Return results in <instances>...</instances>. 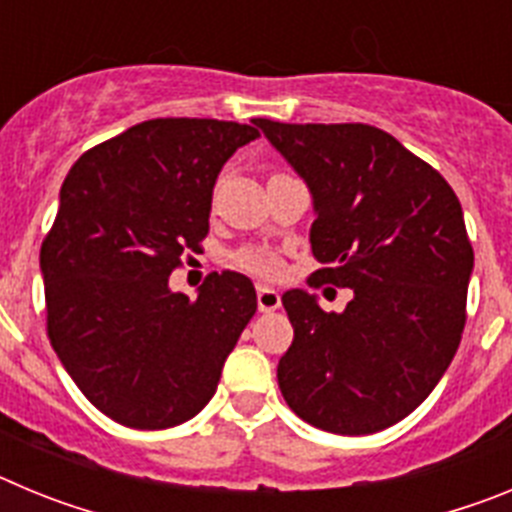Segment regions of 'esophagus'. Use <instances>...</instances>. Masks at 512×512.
<instances>
[{
	"instance_id": "1",
	"label": "esophagus",
	"mask_w": 512,
	"mask_h": 512,
	"mask_svg": "<svg viewBox=\"0 0 512 512\" xmlns=\"http://www.w3.org/2000/svg\"><path fill=\"white\" fill-rule=\"evenodd\" d=\"M256 305H259L261 312H274L279 305H282V297H279L277 289L259 284V287H256Z\"/></svg>"
}]
</instances>
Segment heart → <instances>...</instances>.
Wrapping results in <instances>:
<instances>
[{
    "label": "heart",
    "mask_w": 512,
    "mask_h": 512,
    "mask_svg": "<svg viewBox=\"0 0 512 512\" xmlns=\"http://www.w3.org/2000/svg\"><path fill=\"white\" fill-rule=\"evenodd\" d=\"M238 264L243 269L253 271V274H261V277H277L282 271V264L274 253L261 251V248H248V251L238 253Z\"/></svg>",
    "instance_id": "b5f03b06"
}]
</instances>
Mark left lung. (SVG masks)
Listing matches in <instances>:
<instances>
[{
	"mask_svg": "<svg viewBox=\"0 0 512 512\" xmlns=\"http://www.w3.org/2000/svg\"><path fill=\"white\" fill-rule=\"evenodd\" d=\"M312 197L320 282L354 292L343 312L289 289L295 341L279 359L302 420L366 436L408 418L449 369L464 330L474 251L454 189L372 125L253 120Z\"/></svg>",
	"mask_w": 512,
	"mask_h": 512,
	"instance_id": "obj_1",
	"label": "left lung"
}]
</instances>
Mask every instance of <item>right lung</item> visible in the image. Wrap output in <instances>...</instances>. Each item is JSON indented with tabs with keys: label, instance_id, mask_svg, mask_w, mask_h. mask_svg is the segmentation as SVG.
<instances>
[{
	"label": "right lung",
	"instance_id": "1",
	"mask_svg": "<svg viewBox=\"0 0 512 512\" xmlns=\"http://www.w3.org/2000/svg\"><path fill=\"white\" fill-rule=\"evenodd\" d=\"M256 138L238 122L161 117L94 146L63 179L40 248L48 338L115 423L161 431L215 395L256 289L223 271L189 300L169 277L184 251H200L225 161Z\"/></svg>",
	"mask_w": 512,
	"mask_h": 512
}]
</instances>
